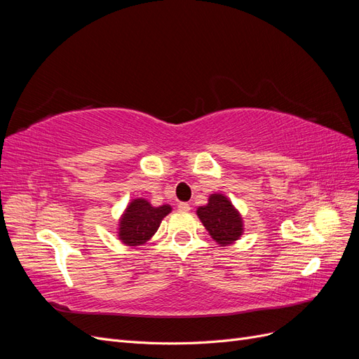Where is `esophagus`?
<instances>
[{
	"instance_id": "esophagus-1",
	"label": "esophagus",
	"mask_w": 359,
	"mask_h": 359,
	"mask_svg": "<svg viewBox=\"0 0 359 359\" xmlns=\"http://www.w3.org/2000/svg\"><path fill=\"white\" fill-rule=\"evenodd\" d=\"M178 210H180V211H190V203H187V202H180V203H178Z\"/></svg>"
}]
</instances>
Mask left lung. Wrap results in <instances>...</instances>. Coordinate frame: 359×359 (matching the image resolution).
Returning <instances> with one entry per match:
<instances>
[{
  "instance_id": "left-lung-1",
  "label": "left lung",
  "mask_w": 359,
  "mask_h": 359,
  "mask_svg": "<svg viewBox=\"0 0 359 359\" xmlns=\"http://www.w3.org/2000/svg\"><path fill=\"white\" fill-rule=\"evenodd\" d=\"M198 215L214 240L227 245L243 235V220L231 201L223 194H211L208 205L198 208Z\"/></svg>"
}]
</instances>
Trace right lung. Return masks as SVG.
Wrapping results in <instances>:
<instances>
[{
	"label": "right lung",
	"instance_id": "add662e5",
	"mask_svg": "<svg viewBox=\"0 0 359 359\" xmlns=\"http://www.w3.org/2000/svg\"><path fill=\"white\" fill-rule=\"evenodd\" d=\"M170 210L169 205L156 208L145 199L130 202L123 219L119 220V240L127 245L145 244L157 232L163 217H166Z\"/></svg>",
	"mask_w": 359,
	"mask_h": 359
}]
</instances>
